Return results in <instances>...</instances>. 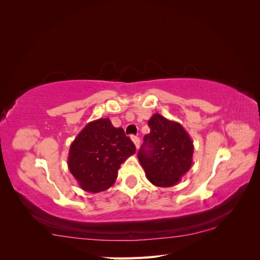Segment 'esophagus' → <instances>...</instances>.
Instances as JSON below:
<instances>
[{"mask_svg": "<svg viewBox=\"0 0 260 260\" xmlns=\"http://www.w3.org/2000/svg\"><path fill=\"white\" fill-rule=\"evenodd\" d=\"M131 140H132V142L135 143L136 147H137V148H139V146H140V139H139L138 137L132 136V137H131Z\"/></svg>", "mask_w": 260, "mask_h": 260, "instance_id": "1", "label": "esophagus"}]
</instances>
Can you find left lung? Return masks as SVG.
I'll list each match as a JSON object with an SVG mask.
<instances>
[{
  "label": "left lung",
  "mask_w": 260,
  "mask_h": 260,
  "mask_svg": "<svg viewBox=\"0 0 260 260\" xmlns=\"http://www.w3.org/2000/svg\"><path fill=\"white\" fill-rule=\"evenodd\" d=\"M151 129L144 137L138 158L152 184L170 187L190 170L194 145L182 124L154 114L148 120Z\"/></svg>",
  "instance_id": "8db88e82"
}]
</instances>
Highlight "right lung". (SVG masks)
Segmentation results:
<instances>
[{
	"mask_svg": "<svg viewBox=\"0 0 260 260\" xmlns=\"http://www.w3.org/2000/svg\"><path fill=\"white\" fill-rule=\"evenodd\" d=\"M135 153L124 131L108 118H100L86 124L70 144L67 165L82 190L99 193L115 183L120 165Z\"/></svg>",
	"mask_w": 260,
	"mask_h": 260,
	"instance_id": "right-lung-1",
	"label": "right lung"
}]
</instances>
